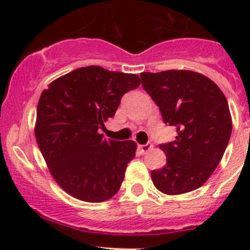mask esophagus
I'll list each match as a JSON object with an SVG mask.
<instances>
[{"label":"esophagus","instance_id":"34e87169","mask_svg":"<svg viewBox=\"0 0 250 250\" xmlns=\"http://www.w3.org/2000/svg\"><path fill=\"white\" fill-rule=\"evenodd\" d=\"M138 147H139V150L141 151V152L146 153V152H147V151L152 150L153 146H152V144L147 143V144H145V145H138Z\"/></svg>","mask_w":250,"mask_h":250}]
</instances>
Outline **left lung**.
Wrapping results in <instances>:
<instances>
[{
  "mask_svg": "<svg viewBox=\"0 0 250 250\" xmlns=\"http://www.w3.org/2000/svg\"><path fill=\"white\" fill-rule=\"evenodd\" d=\"M140 77L163 122L178 133L175 140L160 145L167 163L151 172L153 185L166 195L201 188L218 167L232 132L225 95L208 77L188 70L141 72Z\"/></svg>",
  "mask_w": 250,
  "mask_h": 250,
  "instance_id": "8db88e82",
  "label": "left lung"
}]
</instances>
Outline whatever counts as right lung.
Segmentation results:
<instances>
[{"mask_svg":"<svg viewBox=\"0 0 250 250\" xmlns=\"http://www.w3.org/2000/svg\"><path fill=\"white\" fill-rule=\"evenodd\" d=\"M139 85L138 75L92 65L42 92L35 137L52 176L72 197L104 202L120 190L137 144L106 140L98 130L115 116L123 95Z\"/></svg>","mask_w":250,"mask_h":250,"instance_id":"add662e5","label":"right lung"}]
</instances>
